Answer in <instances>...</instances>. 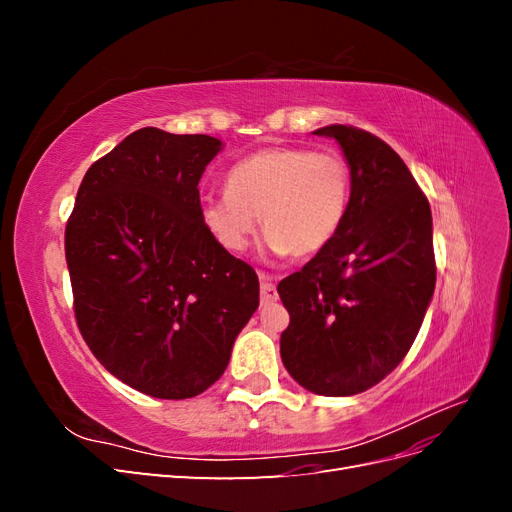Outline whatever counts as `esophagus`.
I'll return each mask as SVG.
<instances>
[{"label": "esophagus", "instance_id": "obj_1", "mask_svg": "<svg viewBox=\"0 0 512 512\" xmlns=\"http://www.w3.org/2000/svg\"><path fill=\"white\" fill-rule=\"evenodd\" d=\"M258 275H260V282H262V286H260V299H262V303L277 301V290L271 284V277L267 273H258Z\"/></svg>", "mask_w": 512, "mask_h": 512}]
</instances>
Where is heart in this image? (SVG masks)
<instances>
[{"mask_svg": "<svg viewBox=\"0 0 512 512\" xmlns=\"http://www.w3.org/2000/svg\"><path fill=\"white\" fill-rule=\"evenodd\" d=\"M350 207V168L339 153L260 149L228 170L226 194L203 198V222L228 252L265 228L273 256H314L335 237Z\"/></svg>", "mask_w": 512, "mask_h": 512, "instance_id": "b5f03b06", "label": "heart"}]
</instances>
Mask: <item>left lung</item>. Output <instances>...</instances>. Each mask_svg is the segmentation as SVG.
<instances>
[{"instance_id":"1","label":"left lung","mask_w":512,"mask_h":512,"mask_svg":"<svg viewBox=\"0 0 512 512\" xmlns=\"http://www.w3.org/2000/svg\"><path fill=\"white\" fill-rule=\"evenodd\" d=\"M335 138L350 168V207L337 237L277 284L290 314L282 361L303 389L363 393L404 361L436 288L433 224L408 166L378 136L350 126Z\"/></svg>"}]
</instances>
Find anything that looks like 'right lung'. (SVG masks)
<instances>
[{
	"label": "right lung",
	"instance_id": "obj_1",
	"mask_svg": "<svg viewBox=\"0 0 512 512\" xmlns=\"http://www.w3.org/2000/svg\"><path fill=\"white\" fill-rule=\"evenodd\" d=\"M224 143L136 130L85 173L66 226L74 314L96 359L158 399L220 380L258 309V275L203 222L198 181Z\"/></svg>",
	"mask_w": 512,
	"mask_h": 512
}]
</instances>
